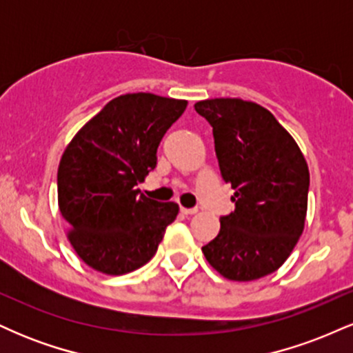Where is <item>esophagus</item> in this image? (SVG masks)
Listing matches in <instances>:
<instances>
[{"label":"esophagus","mask_w":353,"mask_h":353,"mask_svg":"<svg viewBox=\"0 0 353 353\" xmlns=\"http://www.w3.org/2000/svg\"><path fill=\"white\" fill-rule=\"evenodd\" d=\"M181 212L185 214V216H192V214H197V208H181Z\"/></svg>","instance_id":"1"}]
</instances>
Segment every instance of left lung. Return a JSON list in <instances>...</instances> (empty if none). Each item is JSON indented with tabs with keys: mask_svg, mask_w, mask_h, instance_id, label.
<instances>
[{
	"mask_svg": "<svg viewBox=\"0 0 353 353\" xmlns=\"http://www.w3.org/2000/svg\"><path fill=\"white\" fill-rule=\"evenodd\" d=\"M212 125L222 179L236 209L221 217L217 237L202 247L222 277L249 282L275 272L302 236L309 168L294 137L272 112L237 98L194 104Z\"/></svg>",
	"mask_w": 353,
	"mask_h": 353,
	"instance_id": "8db88e82",
	"label": "left lung"
}]
</instances>
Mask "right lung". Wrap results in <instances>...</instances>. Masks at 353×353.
<instances>
[{
  "label": "right lung",
  "instance_id": "1",
  "mask_svg": "<svg viewBox=\"0 0 353 353\" xmlns=\"http://www.w3.org/2000/svg\"><path fill=\"white\" fill-rule=\"evenodd\" d=\"M188 101L134 92L114 98L72 137L58 169V204L72 249L91 269L123 275L156 254L179 205L136 185L156 168L157 148Z\"/></svg>",
  "mask_w": 353,
  "mask_h": 353
}]
</instances>
